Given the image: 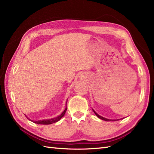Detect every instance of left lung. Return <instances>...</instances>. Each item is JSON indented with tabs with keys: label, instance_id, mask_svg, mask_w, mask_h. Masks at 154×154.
I'll return each instance as SVG.
<instances>
[{
	"label": "left lung",
	"instance_id": "8db88e82",
	"mask_svg": "<svg viewBox=\"0 0 154 154\" xmlns=\"http://www.w3.org/2000/svg\"><path fill=\"white\" fill-rule=\"evenodd\" d=\"M93 112L94 113H95V115H96L97 117L99 118V119H102V120H105V121H115V120H119V119H117V120H111V119H106V118H104V117H102V116H100V115H99L98 114H97L96 112H95L94 111V109H93Z\"/></svg>",
	"mask_w": 154,
	"mask_h": 154
}]
</instances>
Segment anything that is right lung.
Here are the masks:
<instances>
[{
    "label": "right lung",
    "mask_w": 154,
    "mask_h": 154,
    "mask_svg": "<svg viewBox=\"0 0 154 154\" xmlns=\"http://www.w3.org/2000/svg\"><path fill=\"white\" fill-rule=\"evenodd\" d=\"M67 102H66V106H67ZM67 111V107H65V109H64V111L62 112V113L58 116L57 117L55 118H52V119H46V120H30L31 121L34 122L35 124H51L52 123H55L57 121H59V120L63 117L64 115L65 114V112ZM27 119H28L27 117ZM30 120V119H29Z\"/></svg>",
    "instance_id": "obj_1"
}]
</instances>
